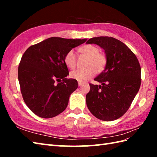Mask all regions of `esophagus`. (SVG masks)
Listing matches in <instances>:
<instances>
[{
    "label": "esophagus",
    "instance_id": "34e87169",
    "mask_svg": "<svg viewBox=\"0 0 157 157\" xmlns=\"http://www.w3.org/2000/svg\"><path fill=\"white\" fill-rule=\"evenodd\" d=\"M83 84H84V83H82V82H78V85H79V86H81Z\"/></svg>",
    "mask_w": 157,
    "mask_h": 157
}]
</instances>
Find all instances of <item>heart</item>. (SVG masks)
<instances>
[{
  "instance_id": "b5f03b06",
  "label": "heart",
  "mask_w": 157,
  "mask_h": 157,
  "mask_svg": "<svg viewBox=\"0 0 157 157\" xmlns=\"http://www.w3.org/2000/svg\"><path fill=\"white\" fill-rule=\"evenodd\" d=\"M82 54L89 56L87 63L88 67L78 69L73 71L70 75L71 78L80 82H86L92 78L96 73L102 71L106 64V56L103 53L99 52V48L94 45L86 44L79 48ZM65 65L69 69L75 68L77 62V56L74 51L71 50L66 53L64 57Z\"/></svg>"
}]
</instances>
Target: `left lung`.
<instances>
[{"label":"left lung","instance_id":"obj_1","mask_svg":"<svg viewBox=\"0 0 157 157\" xmlns=\"http://www.w3.org/2000/svg\"><path fill=\"white\" fill-rule=\"evenodd\" d=\"M105 50L106 67L94 78L101 85L90 84L86 105L92 114L102 121H111L128 111L141 84V67L135 54L117 39L100 36L89 39Z\"/></svg>","mask_w":157,"mask_h":157}]
</instances>
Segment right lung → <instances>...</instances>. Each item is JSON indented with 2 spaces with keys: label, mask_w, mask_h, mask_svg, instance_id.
<instances>
[{
  "label": "right lung",
  "mask_w": 157,
  "mask_h": 157,
  "mask_svg": "<svg viewBox=\"0 0 157 157\" xmlns=\"http://www.w3.org/2000/svg\"><path fill=\"white\" fill-rule=\"evenodd\" d=\"M86 39L52 37L26 50L18 67L23 99L35 115L52 118L65 111L69 96L78 87L75 79H67L64 57Z\"/></svg>",
  "instance_id": "right-lung-1"
}]
</instances>
